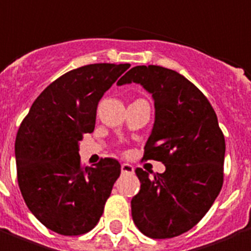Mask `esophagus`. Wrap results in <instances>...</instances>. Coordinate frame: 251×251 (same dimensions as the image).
Wrapping results in <instances>:
<instances>
[{"mask_svg": "<svg viewBox=\"0 0 251 251\" xmlns=\"http://www.w3.org/2000/svg\"><path fill=\"white\" fill-rule=\"evenodd\" d=\"M121 172L124 174H133L134 173V168L131 166L130 163H122L121 165Z\"/></svg>", "mask_w": 251, "mask_h": 251, "instance_id": "obj_1", "label": "esophagus"}]
</instances>
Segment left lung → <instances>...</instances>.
Listing matches in <instances>:
<instances>
[{
  "label": "left lung",
  "mask_w": 251,
  "mask_h": 251,
  "mask_svg": "<svg viewBox=\"0 0 251 251\" xmlns=\"http://www.w3.org/2000/svg\"><path fill=\"white\" fill-rule=\"evenodd\" d=\"M140 83L151 94L153 130L145 159L165 165L162 174L135 169L141 189L131 200V217L150 238H173L194 227L224 183L225 137L203 93L183 75L162 66H135L117 85Z\"/></svg>",
  "instance_id": "1"
}]
</instances>
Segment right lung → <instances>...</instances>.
Listing matches in <instances>:
<instances>
[{
	"label": "right lung",
	"instance_id": "1",
	"mask_svg": "<svg viewBox=\"0 0 251 251\" xmlns=\"http://www.w3.org/2000/svg\"><path fill=\"white\" fill-rule=\"evenodd\" d=\"M129 64H92L70 70L41 93L16 137L17 179L29 210L62 235L98 224L121 165L103 158L82 168L79 141L96 126L98 102Z\"/></svg>",
	"mask_w": 251,
	"mask_h": 251
}]
</instances>
